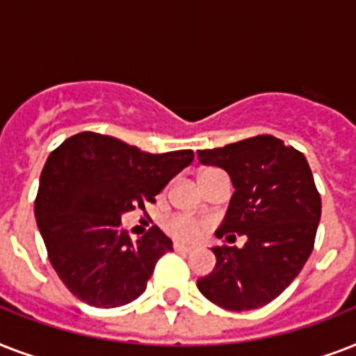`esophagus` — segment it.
<instances>
[{
    "instance_id": "1",
    "label": "esophagus",
    "mask_w": 356,
    "mask_h": 356,
    "mask_svg": "<svg viewBox=\"0 0 356 356\" xmlns=\"http://www.w3.org/2000/svg\"><path fill=\"white\" fill-rule=\"evenodd\" d=\"M173 249H175V251H177V253H192V251H194V248H192V245H184V243H179V242H175L173 243Z\"/></svg>"
}]
</instances>
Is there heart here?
I'll return each mask as SVG.
<instances>
[{
    "instance_id": "1",
    "label": "heart",
    "mask_w": 356,
    "mask_h": 356,
    "mask_svg": "<svg viewBox=\"0 0 356 356\" xmlns=\"http://www.w3.org/2000/svg\"><path fill=\"white\" fill-rule=\"evenodd\" d=\"M164 227L173 238H179V240H194V238L201 236L203 231H205V223L201 222L200 218L190 216V214H173L166 220Z\"/></svg>"
}]
</instances>
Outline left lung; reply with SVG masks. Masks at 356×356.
<instances>
[{
  "instance_id": "left-lung-1",
  "label": "left lung",
  "mask_w": 356,
  "mask_h": 356,
  "mask_svg": "<svg viewBox=\"0 0 356 356\" xmlns=\"http://www.w3.org/2000/svg\"><path fill=\"white\" fill-rule=\"evenodd\" d=\"M200 162L220 166L234 195L216 236L236 240L212 248L216 268L197 281L200 292L225 310H254L279 298L314 249L321 197L305 155L271 134L197 151Z\"/></svg>"
}]
</instances>
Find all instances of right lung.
Masks as SVG:
<instances>
[{"instance_id": "1", "label": "right lung", "mask_w": 356, "mask_h": 356, "mask_svg": "<svg viewBox=\"0 0 356 356\" xmlns=\"http://www.w3.org/2000/svg\"><path fill=\"white\" fill-rule=\"evenodd\" d=\"M194 161V151L145 153L114 136L74 134L42 170L35 216L47 259L64 286L97 309L140 298L172 240L153 225L133 240L122 214L145 211L155 195Z\"/></svg>"}]
</instances>
